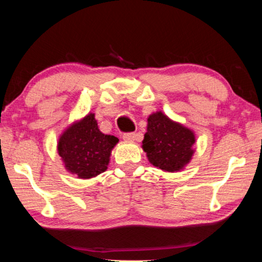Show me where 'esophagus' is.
I'll return each instance as SVG.
<instances>
[{
	"label": "esophagus",
	"instance_id": "obj_1",
	"mask_svg": "<svg viewBox=\"0 0 262 262\" xmlns=\"http://www.w3.org/2000/svg\"><path fill=\"white\" fill-rule=\"evenodd\" d=\"M123 138L125 141H134L136 138V134L135 132H126V134L123 135Z\"/></svg>",
	"mask_w": 262,
	"mask_h": 262
}]
</instances>
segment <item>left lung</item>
I'll use <instances>...</instances> for the list:
<instances>
[{"instance_id": "obj_1", "label": "left lung", "mask_w": 262, "mask_h": 262, "mask_svg": "<svg viewBox=\"0 0 262 262\" xmlns=\"http://www.w3.org/2000/svg\"><path fill=\"white\" fill-rule=\"evenodd\" d=\"M194 142V134L189 128L170 120L162 112H156L148 118L142 143L152 166L166 171H178L192 159Z\"/></svg>"}]
</instances>
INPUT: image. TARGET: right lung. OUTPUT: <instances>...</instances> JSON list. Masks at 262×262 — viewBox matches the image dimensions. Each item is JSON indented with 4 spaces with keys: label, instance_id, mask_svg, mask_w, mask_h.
I'll return each instance as SVG.
<instances>
[{
    "label": "right lung",
    "instance_id": "1",
    "mask_svg": "<svg viewBox=\"0 0 262 262\" xmlns=\"http://www.w3.org/2000/svg\"><path fill=\"white\" fill-rule=\"evenodd\" d=\"M118 142L117 137L99 130L91 113L64 131L58 142V154L71 174L89 179L107 169L111 151Z\"/></svg>",
    "mask_w": 262,
    "mask_h": 262
}]
</instances>
